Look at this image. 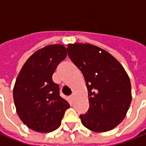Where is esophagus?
Returning a JSON list of instances; mask_svg holds the SVG:
<instances>
[{
    "label": "esophagus",
    "instance_id": "1",
    "mask_svg": "<svg viewBox=\"0 0 146 146\" xmlns=\"http://www.w3.org/2000/svg\"><path fill=\"white\" fill-rule=\"evenodd\" d=\"M74 98H75V97H74V95H72V97H71V99H72V100H74Z\"/></svg>",
    "mask_w": 146,
    "mask_h": 146
}]
</instances>
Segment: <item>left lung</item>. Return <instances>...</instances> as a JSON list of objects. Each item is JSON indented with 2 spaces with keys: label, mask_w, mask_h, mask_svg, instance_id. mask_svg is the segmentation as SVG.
I'll use <instances>...</instances> for the list:
<instances>
[{
  "label": "left lung",
  "mask_w": 146,
  "mask_h": 146,
  "mask_svg": "<svg viewBox=\"0 0 146 146\" xmlns=\"http://www.w3.org/2000/svg\"><path fill=\"white\" fill-rule=\"evenodd\" d=\"M71 60L81 70L88 91L89 109L80 115L86 128L107 132L121 123L132 100L129 78L107 51L90 43L68 44Z\"/></svg>",
  "instance_id": "left-lung-1"
}]
</instances>
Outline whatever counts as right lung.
Returning <instances> with one entry per match:
<instances>
[{
	"label": "right lung",
	"instance_id": "right-lung-1",
	"mask_svg": "<svg viewBox=\"0 0 146 146\" xmlns=\"http://www.w3.org/2000/svg\"><path fill=\"white\" fill-rule=\"evenodd\" d=\"M66 56L63 45L45 46L27 59L17 78L13 91L16 110L23 123L33 130H55L70 107L59 96L58 85L52 81L55 68Z\"/></svg>",
	"mask_w": 146,
	"mask_h": 146
}]
</instances>
